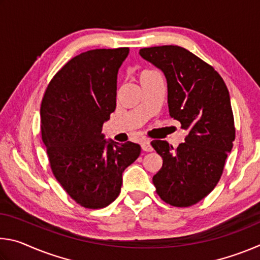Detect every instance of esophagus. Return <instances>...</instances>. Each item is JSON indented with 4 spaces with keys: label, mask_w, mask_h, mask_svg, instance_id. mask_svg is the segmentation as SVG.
<instances>
[{
    "label": "esophagus",
    "mask_w": 260,
    "mask_h": 260,
    "mask_svg": "<svg viewBox=\"0 0 260 260\" xmlns=\"http://www.w3.org/2000/svg\"><path fill=\"white\" fill-rule=\"evenodd\" d=\"M141 147L144 151H152V147H151V143H150V140H147L144 139L142 140V142H141Z\"/></svg>",
    "instance_id": "34e87169"
}]
</instances>
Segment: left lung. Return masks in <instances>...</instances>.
<instances>
[{"instance_id":"obj_1","label":"left lung","mask_w":260,"mask_h":260,"mask_svg":"<svg viewBox=\"0 0 260 260\" xmlns=\"http://www.w3.org/2000/svg\"><path fill=\"white\" fill-rule=\"evenodd\" d=\"M139 54L164 73L170 116L187 131L177 149L166 141H152L162 158L152 182L165 203L187 208L213 190L232 151L235 128L230 93L219 73L184 48H143Z\"/></svg>"}]
</instances>
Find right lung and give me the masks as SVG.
Returning a JSON list of instances; mask_svg holds the SVG:
<instances>
[{
  "label": "right lung",
  "instance_id": "add662e5",
  "mask_svg": "<svg viewBox=\"0 0 260 260\" xmlns=\"http://www.w3.org/2000/svg\"><path fill=\"white\" fill-rule=\"evenodd\" d=\"M128 48L95 49L73 57L52 78L41 103V134L57 181L83 208L117 199L122 173L141 153L139 144L104 139L116 109L117 76Z\"/></svg>",
  "mask_w": 260,
  "mask_h": 260
}]
</instances>
